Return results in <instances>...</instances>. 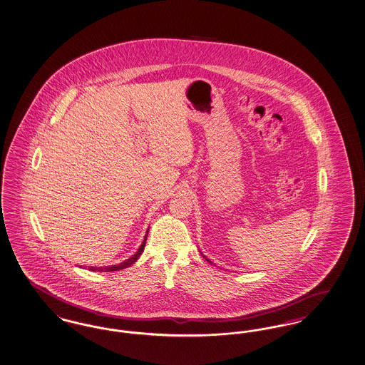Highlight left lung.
<instances>
[{
	"label": "left lung",
	"instance_id": "8db88e82",
	"mask_svg": "<svg viewBox=\"0 0 365 365\" xmlns=\"http://www.w3.org/2000/svg\"><path fill=\"white\" fill-rule=\"evenodd\" d=\"M204 258H205V259H206V261H207V262L212 263V262H210V261H209V259H207V258H206V257H205V255H204Z\"/></svg>",
	"mask_w": 365,
	"mask_h": 365
}]
</instances>
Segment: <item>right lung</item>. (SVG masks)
I'll return each mask as SVG.
<instances>
[{
  "instance_id": "obj_1",
  "label": "right lung",
  "mask_w": 365,
  "mask_h": 365,
  "mask_svg": "<svg viewBox=\"0 0 365 365\" xmlns=\"http://www.w3.org/2000/svg\"><path fill=\"white\" fill-rule=\"evenodd\" d=\"M149 231V230H148ZM148 231H146L145 239H144V242H143V245L140 246L138 248V251L129 258L128 261H125V262L119 263V264H113V266H104V267H89L88 270H92V272H115V270H122V269H126V267H129L131 266L133 263L135 262L138 258H140V255L143 254V251H144V247H145V242H146V236H148Z\"/></svg>"
}]
</instances>
